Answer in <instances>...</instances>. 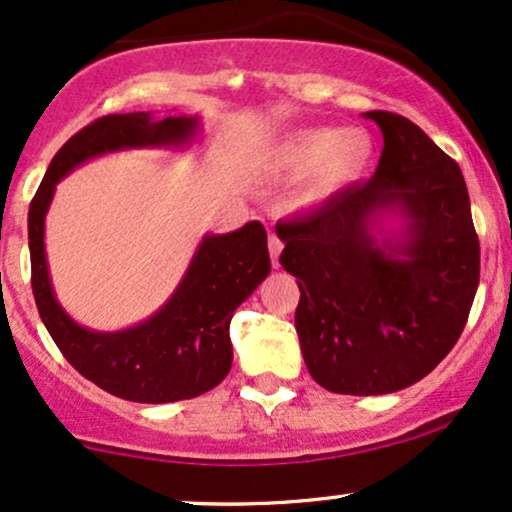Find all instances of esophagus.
Instances as JSON below:
<instances>
[{
  "instance_id": "esophagus-1",
  "label": "esophagus",
  "mask_w": 512,
  "mask_h": 512,
  "mask_svg": "<svg viewBox=\"0 0 512 512\" xmlns=\"http://www.w3.org/2000/svg\"><path fill=\"white\" fill-rule=\"evenodd\" d=\"M281 250H283V241L276 234H271L269 236V255H271V262H274V267H278V255H281Z\"/></svg>"
}]
</instances>
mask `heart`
Returning a JSON list of instances; mask_svg holds the SVG:
<instances>
[{
  "label": "heart",
  "instance_id": "obj_1",
  "mask_svg": "<svg viewBox=\"0 0 512 512\" xmlns=\"http://www.w3.org/2000/svg\"><path fill=\"white\" fill-rule=\"evenodd\" d=\"M375 141L361 127H304L278 141L269 165L283 179H307L297 205H319L349 189L371 170Z\"/></svg>",
  "mask_w": 512,
  "mask_h": 512
}]
</instances>
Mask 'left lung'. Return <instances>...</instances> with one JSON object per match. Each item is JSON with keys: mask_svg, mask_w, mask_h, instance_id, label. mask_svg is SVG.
<instances>
[{"mask_svg": "<svg viewBox=\"0 0 512 512\" xmlns=\"http://www.w3.org/2000/svg\"><path fill=\"white\" fill-rule=\"evenodd\" d=\"M378 170L319 210L276 224L281 264L297 278L295 328L312 378L328 392L390 394L425 378L461 338L480 241L456 160L397 113ZM400 226L385 230V218Z\"/></svg>", "mask_w": 512, "mask_h": 512, "instance_id": "left-lung-1", "label": "left lung"}]
</instances>
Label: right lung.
I'll use <instances>...</instances> for the list:
<instances>
[{
    "label": "right lung",
    "instance_id": "1",
    "mask_svg": "<svg viewBox=\"0 0 512 512\" xmlns=\"http://www.w3.org/2000/svg\"><path fill=\"white\" fill-rule=\"evenodd\" d=\"M198 127V115L125 113L94 120L54 155L28 212L32 295L49 335L77 373L139 404L193 399L226 378L234 361L231 316L271 271L267 231L260 222H248L231 234L203 236L158 312L125 331L103 333L80 326L58 304L44 252V219L56 184L75 167L127 148H184Z\"/></svg>",
    "mask_w": 512,
    "mask_h": 512
}]
</instances>
